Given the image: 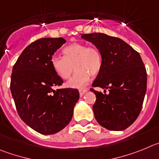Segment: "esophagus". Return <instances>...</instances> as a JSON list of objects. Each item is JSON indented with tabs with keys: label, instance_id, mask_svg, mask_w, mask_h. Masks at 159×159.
I'll return each instance as SVG.
<instances>
[{
	"label": "esophagus",
	"instance_id": "1",
	"mask_svg": "<svg viewBox=\"0 0 159 159\" xmlns=\"http://www.w3.org/2000/svg\"><path fill=\"white\" fill-rule=\"evenodd\" d=\"M86 92H87V89H79L80 96H83V94Z\"/></svg>",
	"mask_w": 159,
	"mask_h": 159
}]
</instances>
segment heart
I'll use <instances>...</instances> for the list:
<instances>
[{"label":"heart","mask_w":159,"mask_h":159,"mask_svg":"<svg viewBox=\"0 0 159 159\" xmlns=\"http://www.w3.org/2000/svg\"><path fill=\"white\" fill-rule=\"evenodd\" d=\"M62 56H54L51 63L53 70L62 79L66 80L74 71V76L67 81L66 86L72 89H82L88 84L90 75L96 76L101 70L102 55L95 47L74 43L66 47Z\"/></svg>","instance_id":"b5f03b06"}]
</instances>
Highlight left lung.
Listing matches in <instances>:
<instances>
[{
    "label": "left lung",
    "mask_w": 159,
    "mask_h": 159,
    "mask_svg": "<svg viewBox=\"0 0 159 159\" xmlns=\"http://www.w3.org/2000/svg\"><path fill=\"white\" fill-rule=\"evenodd\" d=\"M81 38L102 55V68L92 85L102 88L104 93L90 89L97 97L93 106L95 119L106 129L123 131L135 122L142 109L147 79L142 58L121 39L104 33L82 34Z\"/></svg>",
    "instance_id": "left-lung-1"
}]
</instances>
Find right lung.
<instances>
[{
  "label": "right lung",
  "instance_id": "1",
  "mask_svg": "<svg viewBox=\"0 0 159 159\" xmlns=\"http://www.w3.org/2000/svg\"><path fill=\"white\" fill-rule=\"evenodd\" d=\"M63 38H43L23 51L12 68L10 89L18 114L30 128L43 135H52L70 122L79 99L74 89H58L63 81L51 66L55 51Z\"/></svg>",
  "mask_w": 159,
  "mask_h": 159
}]
</instances>
